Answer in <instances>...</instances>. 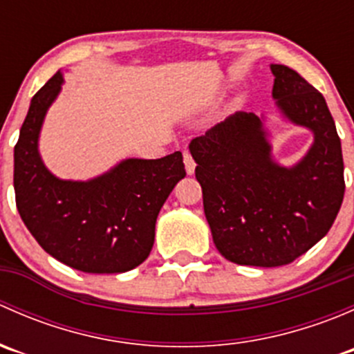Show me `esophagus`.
<instances>
[{"label":"esophagus","instance_id":"34e87169","mask_svg":"<svg viewBox=\"0 0 354 354\" xmlns=\"http://www.w3.org/2000/svg\"><path fill=\"white\" fill-rule=\"evenodd\" d=\"M183 160H185V167H187V173L194 174L195 173V160L188 151L183 152Z\"/></svg>","mask_w":354,"mask_h":354}]
</instances>
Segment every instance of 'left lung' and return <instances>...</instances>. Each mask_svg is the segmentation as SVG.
<instances>
[{"instance_id": "obj_1", "label": "left lung", "mask_w": 354, "mask_h": 354, "mask_svg": "<svg viewBox=\"0 0 354 354\" xmlns=\"http://www.w3.org/2000/svg\"><path fill=\"white\" fill-rule=\"evenodd\" d=\"M270 70L279 109L315 135L296 166L270 159L262 121L245 111L190 144L214 243L238 266L291 263L329 233L344 197L341 138L326 99L291 68Z\"/></svg>"}]
</instances>
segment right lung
<instances>
[{
	"instance_id": "add662e5",
	"label": "right lung",
	"mask_w": 354,
	"mask_h": 354,
	"mask_svg": "<svg viewBox=\"0 0 354 354\" xmlns=\"http://www.w3.org/2000/svg\"><path fill=\"white\" fill-rule=\"evenodd\" d=\"M62 84L58 71L32 97L20 128L13 167L17 209L37 243L68 267L127 272L151 253L157 214L187 176L183 156L127 159L91 181L58 180L42 164L37 138Z\"/></svg>"
}]
</instances>
